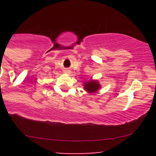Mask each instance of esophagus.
Listing matches in <instances>:
<instances>
[{
    "label": "esophagus",
    "mask_w": 156,
    "mask_h": 156,
    "mask_svg": "<svg viewBox=\"0 0 156 156\" xmlns=\"http://www.w3.org/2000/svg\"><path fill=\"white\" fill-rule=\"evenodd\" d=\"M65 72L66 74H70V71H69V70H66Z\"/></svg>",
    "instance_id": "esophagus-1"
}]
</instances>
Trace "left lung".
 <instances>
[{
    "instance_id": "obj_1",
    "label": "left lung",
    "mask_w": 156,
    "mask_h": 156,
    "mask_svg": "<svg viewBox=\"0 0 156 156\" xmlns=\"http://www.w3.org/2000/svg\"><path fill=\"white\" fill-rule=\"evenodd\" d=\"M84 90L87 91V93L92 94V93H96L98 91L101 87V85L99 83L98 80L90 79L89 81H84Z\"/></svg>"
}]
</instances>
